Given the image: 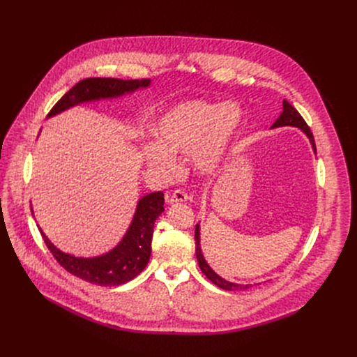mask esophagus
<instances>
[{
  "mask_svg": "<svg viewBox=\"0 0 357 357\" xmlns=\"http://www.w3.org/2000/svg\"><path fill=\"white\" fill-rule=\"evenodd\" d=\"M188 199H189V196H188L183 190L178 189V190H175L171 196H168V203H171V205H174V203H183V202H186Z\"/></svg>",
  "mask_w": 357,
  "mask_h": 357,
  "instance_id": "esophagus-1",
  "label": "esophagus"
}]
</instances>
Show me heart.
Instances as JSON below:
<instances>
[{"label": "heart", "instance_id": "b5f03b06", "mask_svg": "<svg viewBox=\"0 0 357 357\" xmlns=\"http://www.w3.org/2000/svg\"><path fill=\"white\" fill-rule=\"evenodd\" d=\"M244 123L236 103L188 100L168 109L151 126L155 141L141 145L148 168L169 178L178 172L176 154H190L202 175L216 174L233 152Z\"/></svg>", "mask_w": 357, "mask_h": 357}]
</instances>
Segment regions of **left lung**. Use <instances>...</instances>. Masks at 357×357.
I'll return each mask as SVG.
<instances>
[{
	"label": "left lung",
	"instance_id": "1",
	"mask_svg": "<svg viewBox=\"0 0 357 357\" xmlns=\"http://www.w3.org/2000/svg\"><path fill=\"white\" fill-rule=\"evenodd\" d=\"M285 126H291V127H296L299 130L303 131V134L310 138V142L312 145V149L317 154V145H315V139L314 135L308 127V124L305 123V120L302 119V116L288 103L287 100L282 101V113L280 114V117L275 120V123L271 126V128H278V127H285ZM195 241H196V259L199 263V267L202 270V273L205 274L215 285H218L222 289L226 291H245L248 288L252 287V284H236V282H230L225 278H222L219 274H216L211 266L206 263L205 257H203V252L200 248V225H196L195 229Z\"/></svg>",
	"mask_w": 357,
	"mask_h": 357
}]
</instances>
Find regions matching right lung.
I'll list each match as a JSON object with an SVG mask.
<instances>
[{
  "label": "right lung",
  "instance_id": "1",
  "mask_svg": "<svg viewBox=\"0 0 357 357\" xmlns=\"http://www.w3.org/2000/svg\"><path fill=\"white\" fill-rule=\"evenodd\" d=\"M149 79L121 80L112 77H90L75 84L49 112L47 119L89 101L116 98L138 89H146ZM164 193L152 192L142 196L121 241L109 252L97 257H76L63 252L39 231L56 261L70 274L100 287L121 285L135 278L148 264L151 257V241L154 223L164 209ZM32 211V208H31ZM33 213V211H32Z\"/></svg>",
  "mask_w": 357,
  "mask_h": 357
}]
</instances>
